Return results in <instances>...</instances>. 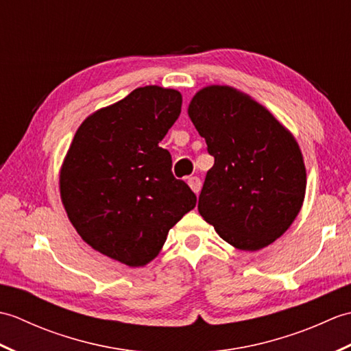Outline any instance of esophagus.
Here are the masks:
<instances>
[{
	"label": "esophagus",
	"instance_id": "1",
	"mask_svg": "<svg viewBox=\"0 0 351 351\" xmlns=\"http://www.w3.org/2000/svg\"><path fill=\"white\" fill-rule=\"evenodd\" d=\"M187 182L190 185V189L197 195V193L200 191V187H202V181H200L197 176H191V178H189Z\"/></svg>",
	"mask_w": 351,
	"mask_h": 351
}]
</instances>
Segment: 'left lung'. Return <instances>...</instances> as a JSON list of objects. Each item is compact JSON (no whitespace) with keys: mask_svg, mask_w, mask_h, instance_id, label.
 <instances>
[{"mask_svg":"<svg viewBox=\"0 0 351 351\" xmlns=\"http://www.w3.org/2000/svg\"><path fill=\"white\" fill-rule=\"evenodd\" d=\"M214 166L197 210L226 243L259 250L285 232L300 213L306 169L285 126L249 95L208 86L189 106Z\"/></svg>","mask_w":351,"mask_h":351,"instance_id":"8db88e82","label":"left lung"}]
</instances>
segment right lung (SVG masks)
I'll return each mask as SVG.
<instances>
[{
	"label": "right lung",
	"mask_w": 351,
	"mask_h": 351,
	"mask_svg": "<svg viewBox=\"0 0 351 351\" xmlns=\"http://www.w3.org/2000/svg\"><path fill=\"white\" fill-rule=\"evenodd\" d=\"M173 88L138 87L88 116L60 170V195L83 240L111 259L141 267L158 255L169 230L196 206L158 146L180 117Z\"/></svg>",
	"instance_id": "1"
}]
</instances>
